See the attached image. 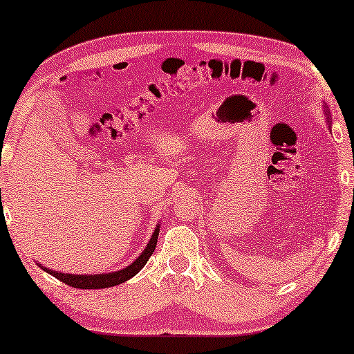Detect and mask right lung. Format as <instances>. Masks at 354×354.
Here are the masks:
<instances>
[{
    "label": "right lung",
    "mask_w": 354,
    "mask_h": 354,
    "mask_svg": "<svg viewBox=\"0 0 354 354\" xmlns=\"http://www.w3.org/2000/svg\"><path fill=\"white\" fill-rule=\"evenodd\" d=\"M158 235H159V225L156 227V230H154L151 240H149V243H148L147 248H145L143 253L140 254L132 264L127 266V268L122 269V270H118V272L95 274V275H72V274L56 272V270H50V269L43 268V266H40V268L43 270H46L48 274H51L53 277H56L57 280H61V282L71 285V287H74V288H85V290L93 288V290H96V288L114 287V285L124 283L125 280L132 279L135 274H138L140 270L143 269V266L147 264L149 256L154 253V248H156V243H158Z\"/></svg>",
    "instance_id": "right-lung-1"
}]
</instances>
